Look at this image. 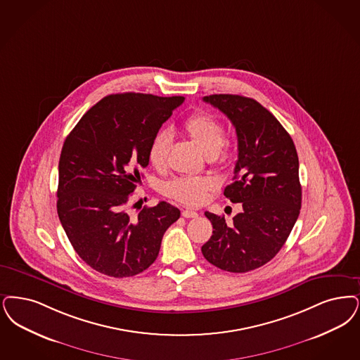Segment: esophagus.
<instances>
[{
    "label": "esophagus",
    "mask_w": 360,
    "mask_h": 360,
    "mask_svg": "<svg viewBox=\"0 0 360 360\" xmlns=\"http://www.w3.org/2000/svg\"><path fill=\"white\" fill-rule=\"evenodd\" d=\"M182 216L185 217V218H195V217H198V213L194 212V210L185 209V210H182Z\"/></svg>",
    "instance_id": "obj_1"
}]
</instances>
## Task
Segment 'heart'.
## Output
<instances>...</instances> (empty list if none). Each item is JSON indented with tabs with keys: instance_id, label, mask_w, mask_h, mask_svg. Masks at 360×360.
<instances>
[{
	"instance_id": "heart-1",
	"label": "heart",
	"mask_w": 360,
	"mask_h": 360,
	"mask_svg": "<svg viewBox=\"0 0 360 360\" xmlns=\"http://www.w3.org/2000/svg\"><path fill=\"white\" fill-rule=\"evenodd\" d=\"M187 136L197 144L212 162H224L226 158L225 129L222 123L210 114L194 112L184 123ZM172 136L167 131H160L148 147V160L154 169L163 170L167 165ZM214 182L207 176H181L167 184L166 194L186 205H200Z\"/></svg>"
}]
</instances>
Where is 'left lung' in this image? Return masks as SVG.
Here are the masks:
<instances>
[{"instance_id": "8db88e82", "label": "left lung", "mask_w": 360, "mask_h": 360, "mask_svg": "<svg viewBox=\"0 0 360 360\" xmlns=\"http://www.w3.org/2000/svg\"><path fill=\"white\" fill-rule=\"evenodd\" d=\"M203 101L228 116L237 132L238 159L224 195L241 203L243 213L226 222L205 212L214 231L202 255L222 271L245 274L274 259L300 214L299 157L290 135L259 101L228 94Z\"/></svg>"}]
</instances>
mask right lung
Instances as JSON below:
<instances>
[{
	"instance_id": "1",
	"label": "right lung",
	"mask_w": 360,
	"mask_h": 360,
	"mask_svg": "<svg viewBox=\"0 0 360 360\" xmlns=\"http://www.w3.org/2000/svg\"><path fill=\"white\" fill-rule=\"evenodd\" d=\"M184 101L135 92L105 96L63 144L58 218L92 269L122 278L143 272L158 257L162 237L181 212L162 201L132 216L129 198L148 165L150 144Z\"/></svg>"
}]
</instances>
